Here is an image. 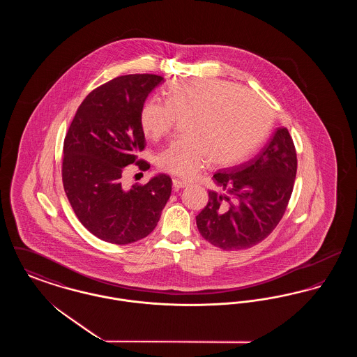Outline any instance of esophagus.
Masks as SVG:
<instances>
[{"label": "esophagus", "mask_w": 357, "mask_h": 357, "mask_svg": "<svg viewBox=\"0 0 357 357\" xmlns=\"http://www.w3.org/2000/svg\"><path fill=\"white\" fill-rule=\"evenodd\" d=\"M172 186H174V190H179V188L186 187L187 183L183 181H179V179H172Z\"/></svg>", "instance_id": "esophagus-1"}]
</instances>
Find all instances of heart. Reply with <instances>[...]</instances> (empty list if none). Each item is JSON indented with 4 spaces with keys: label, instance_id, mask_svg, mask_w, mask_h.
<instances>
[{
    "label": "heart",
    "instance_id": "b5f03b06",
    "mask_svg": "<svg viewBox=\"0 0 357 357\" xmlns=\"http://www.w3.org/2000/svg\"><path fill=\"white\" fill-rule=\"evenodd\" d=\"M166 104L144 102L140 127L151 140L167 135L183 119L186 137L156 155V166L192 179L211 162L231 166L255 151L272 127V114L259 96L220 79H178L165 91Z\"/></svg>",
    "mask_w": 357,
    "mask_h": 357
}]
</instances>
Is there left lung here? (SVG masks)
<instances>
[{"instance_id":"left-lung-1","label":"left lung","mask_w":357,"mask_h":357,"mask_svg":"<svg viewBox=\"0 0 357 357\" xmlns=\"http://www.w3.org/2000/svg\"><path fill=\"white\" fill-rule=\"evenodd\" d=\"M296 172L293 139L288 128L280 127L255 158L214 174L225 192L208 191V202L197 215L201 236L222 250L262 242L287 211Z\"/></svg>"}]
</instances>
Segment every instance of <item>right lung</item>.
Returning <instances> with one entry per match:
<instances>
[{
    "label": "right lung",
    "mask_w": 357,
    "mask_h": 357,
    "mask_svg": "<svg viewBox=\"0 0 357 357\" xmlns=\"http://www.w3.org/2000/svg\"><path fill=\"white\" fill-rule=\"evenodd\" d=\"M163 83L150 73L126 75L95 88L85 98L64 139L61 176L69 204L95 237L127 245L147 237L171 195L166 174L146 185H123L128 165L146 171L137 160L146 147L140 111L149 93Z\"/></svg>",
    "instance_id": "right-lung-1"
}]
</instances>
